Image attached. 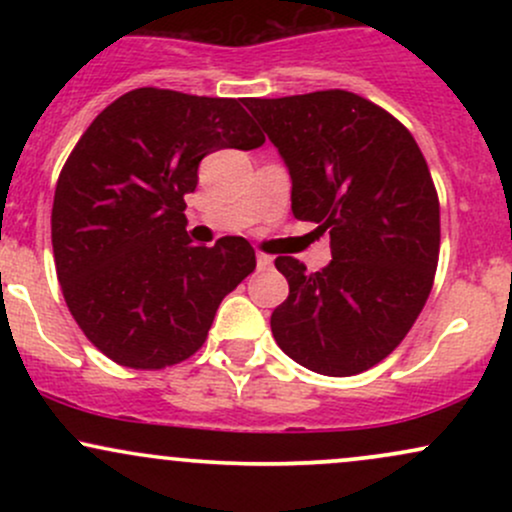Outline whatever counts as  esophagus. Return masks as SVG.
I'll return each instance as SVG.
<instances>
[{
  "instance_id": "34e87169",
  "label": "esophagus",
  "mask_w": 512,
  "mask_h": 512,
  "mask_svg": "<svg viewBox=\"0 0 512 512\" xmlns=\"http://www.w3.org/2000/svg\"><path fill=\"white\" fill-rule=\"evenodd\" d=\"M272 257L267 255V252H257V269H269L272 267Z\"/></svg>"
}]
</instances>
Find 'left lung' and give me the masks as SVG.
Segmentation results:
<instances>
[{
	"instance_id": "1",
	"label": "left lung",
	"mask_w": 512,
	"mask_h": 512,
	"mask_svg": "<svg viewBox=\"0 0 512 512\" xmlns=\"http://www.w3.org/2000/svg\"><path fill=\"white\" fill-rule=\"evenodd\" d=\"M243 103L289 166L293 216L332 243L320 272L274 260L289 281L276 344L315 373H363L397 349L433 289L440 204L426 158L397 117L342 88Z\"/></svg>"
}]
</instances>
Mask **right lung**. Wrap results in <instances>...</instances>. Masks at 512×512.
Instances as JSON below:
<instances>
[{
    "label": "right lung",
    "mask_w": 512,
    "mask_h": 512,
    "mask_svg": "<svg viewBox=\"0 0 512 512\" xmlns=\"http://www.w3.org/2000/svg\"><path fill=\"white\" fill-rule=\"evenodd\" d=\"M262 144L240 98L154 86L88 125L55 187L52 252L69 313L98 351L161 370L202 349L221 301L257 262L240 236L192 245L185 195L211 151Z\"/></svg>",
    "instance_id": "1"
}]
</instances>
